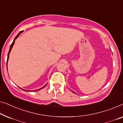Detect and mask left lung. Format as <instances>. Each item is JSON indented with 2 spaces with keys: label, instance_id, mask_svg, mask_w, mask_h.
<instances>
[{
  "label": "left lung",
  "instance_id": "8db88e82",
  "mask_svg": "<svg viewBox=\"0 0 123 123\" xmlns=\"http://www.w3.org/2000/svg\"><path fill=\"white\" fill-rule=\"evenodd\" d=\"M72 91V92H73V93H75V94H76V93H75V92H73V91Z\"/></svg>",
  "mask_w": 123,
  "mask_h": 123
}]
</instances>
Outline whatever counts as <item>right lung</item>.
Wrapping results in <instances>:
<instances>
[{
	"label": "right lung",
	"instance_id": "right-lung-1",
	"mask_svg": "<svg viewBox=\"0 0 123 123\" xmlns=\"http://www.w3.org/2000/svg\"><path fill=\"white\" fill-rule=\"evenodd\" d=\"M23 32V31H21L19 33V34H18L17 35V36H16V37L14 38V40H13V41H12V43L11 44V45H10V49H9V52H8V57H7V61H6V67H8V61L9 57V54H10V51H11V50H12V47H13V45H14L15 41V40L16 39V38H17L18 37H19V36L20 35V34H21V33ZM7 68H8V67H7ZM45 86H43V87L41 88H40V89H37V90H34V91H39V90H40V89H41L42 88H43L44 87H45ZM19 88H20V87H19ZM20 88L21 89H22V90H23V91H26V92L31 91H27V90H25V89H23L21 88Z\"/></svg>",
	"mask_w": 123,
	"mask_h": 123
}]
</instances>
